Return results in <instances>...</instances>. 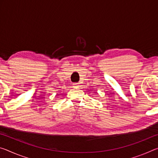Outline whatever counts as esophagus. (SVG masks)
Wrapping results in <instances>:
<instances>
[{
    "label": "esophagus",
    "instance_id": "obj_1",
    "mask_svg": "<svg viewBox=\"0 0 158 158\" xmlns=\"http://www.w3.org/2000/svg\"><path fill=\"white\" fill-rule=\"evenodd\" d=\"M73 86L74 87V88H77V87H79V84L77 83H74L73 84Z\"/></svg>",
    "mask_w": 158,
    "mask_h": 158
}]
</instances>
